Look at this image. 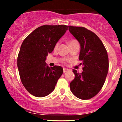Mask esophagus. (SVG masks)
<instances>
[{
	"label": "esophagus",
	"instance_id": "obj_1",
	"mask_svg": "<svg viewBox=\"0 0 122 122\" xmlns=\"http://www.w3.org/2000/svg\"><path fill=\"white\" fill-rule=\"evenodd\" d=\"M68 71H69V69H66V68H64V69H63V72H64V73H65V72H68Z\"/></svg>",
	"mask_w": 122,
	"mask_h": 122
}]
</instances>
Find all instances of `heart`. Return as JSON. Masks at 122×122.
Returning a JSON list of instances; mask_svg holds the SVG:
<instances>
[{"label": "heart", "mask_w": 122, "mask_h": 122, "mask_svg": "<svg viewBox=\"0 0 122 122\" xmlns=\"http://www.w3.org/2000/svg\"><path fill=\"white\" fill-rule=\"evenodd\" d=\"M76 42H77V41L75 40H72L70 41H69V45L71 44V43H72ZM58 45H59V42H57L56 44L55 45V46H54V49H57V47H58ZM65 61H66L65 60H63V62H65Z\"/></svg>", "instance_id": "b5f03b06"}]
</instances>
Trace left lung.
Here are the masks:
<instances>
[{"mask_svg": "<svg viewBox=\"0 0 122 122\" xmlns=\"http://www.w3.org/2000/svg\"><path fill=\"white\" fill-rule=\"evenodd\" d=\"M70 33L80 44L79 60L82 73L73 69L75 77L70 83L71 91L82 100L91 99L101 90L108 72L107 51L102 41L92 31L84 27L69 26Z\"/></svg>", "mask_w": 122, "mask_h": 122, "instance_id": "8db88e82", "label": "left lung"}]
</instances>
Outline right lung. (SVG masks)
<instances>
[{"instance_id": "add662e5", "label": "right lung", "mask_w": 122, "mask_h": 122, "mask_svg": "<svg viewBox=\"0 0 122 122\" xmlns=\"http://www.w3.org/2000/svg\"><path fill=\"white\" fill-rule=\"evenodd\" d=\"M68 29L66 25H43L22 42L17 58L19 76L26 90L36 97L49 95L62 75V67H49L45 60Z\"/></svg>"}]
</instances>
